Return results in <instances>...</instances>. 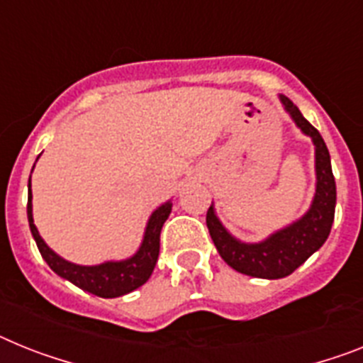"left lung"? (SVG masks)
Wrapping results in <instances>:
<instances>
[{"mask_svg": "<svg viewBox=\"0 0 363 363\" xmlns=\"http://www.w3.org/2000/svg\"><path fill=\"white\" fill-rule=\"evenodd\" d=\"M280 101L295 125L304 135L310 136L315 145L318 182L308 212L295 223L277 230L269 238L258 243H243L234 238L218 219L214 206H210L206 212V227L219 257L238 273L257 279H282L291 275L327 242L336 210V181L332 175L330 155L325 140L308 120H304L299 108L288 97L280 96Z\"/></svg>", "mask_w": 363, "mask_h": 363, "instance_id": "obj_1", "label": "left lung"}]
</instances>
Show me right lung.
Here are the masks:
<instances>
[{
  "label": "right lung",
  "mask_w": 363,
  "mask_h": 363,
  "mask_svg": "<svg viewBox=\"0 0 363 363\" xmlns=\"http://www.w3.org/2000/svg\"><path fill=\"white\" fill-rule=\"evenodd\" d=\"M31 201V177H29V197H27L29 227H31L33 238H35L36 247L40 251L42 258L48 262V266L57 275L69 280L72 284L79 286L81 290L97 295V297H105V299L130 294V291L147 282L155 266H157L158 251H160V230H162L164 221H166L169 212H172V201H167L162 206H158L151 214L147 227H145L144 240H142V245L136 251V255H133L127 260L105 262V264H99V266H77V264L64 260L57 252L51 251L35 227Z\"/></svg>",
  "instance_id": "1"
}]
</instances>
